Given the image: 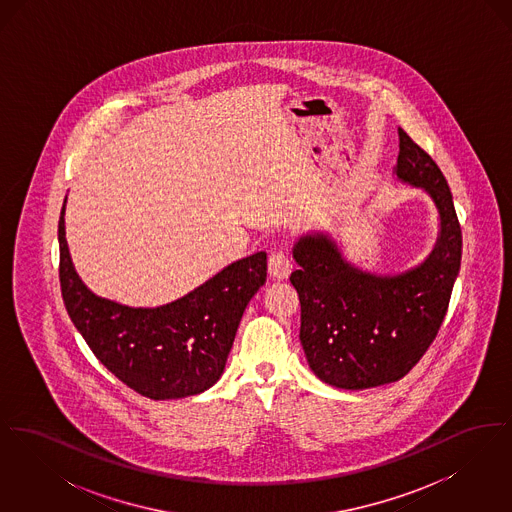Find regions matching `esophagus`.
<instances>
[{
  "mask_svg": "<svg viewBox=\"0 0 512 512\" xmlns=\"http://www.w3.org/2000/svg\"><path fill=\"white\" fill-rule=\"evenodd\" d=\"M292 259L284 249H274L268 255V272L274 278H286L292 272Z\"/></svg>",
  "mask_w": 512,
  "mask_h": 512,
  "instance_id": "obj_1",
  "label": "esophagus"
}]
</instances>
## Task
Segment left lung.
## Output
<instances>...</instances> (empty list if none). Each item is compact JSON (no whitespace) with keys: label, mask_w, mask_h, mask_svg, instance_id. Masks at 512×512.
Here are the masks:
<instances>
[{"label":"left lung","mask_w":512,"mask_h":512,"mask_svg":"<svg viewBox=\"0 0 512 512\" xmlns=\"http://www.w3.org/2000/svg\"><path fill=\"white\" fill-rule=\"evenodd\" d=\"M395 172L424 188L438 207V244L420 267L397 276L361 272L326 236H305L293 247L299 340L318 378L343 390L397 382L422 359L438 336L461 268L463 232L447 180L403 128Z\"/></svg>","instance_id":"left-lung-1"}]
</instances>
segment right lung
I'll return each mask as SVG.
<instances>
[{"label": "right lung", "instance_id": "1", "mask_svg": "<svg viewBox=\"0 0 512 512\" xmlns=\"http://www.w3.org/2000/svg\"><path fill=\"white\" fill-rule=\"evenodd\" d=\"M59 217V282L67 313L99 363L149 399L211 388L222 374L249 299L267 280V253L224 268L186 297L132 309L90 292L74 272Z\"/></svg>", "mask_w": 512, "mask_h": 512}]
</instances>
